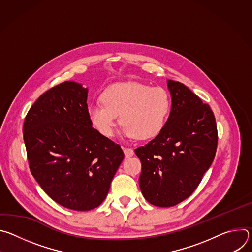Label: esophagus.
I'll return each mask as SVG.
<instances>
[{
  "instance_id": "obj_1",
  "label": "esophagus",
  "mask_w": 252,
  "mask_h": 252,
  "mask_svg": "<svg viewBox=\"0 0 252 252\" xmlns=\"http://www.w3.org/2000/svg\"><path fill=\"white\" fill-rule=\"evenodd\" d=\"M123 150H124V153H125V157H126V158L132 157V156H133V154H134L132 149H129V148H123Z\"/></svg>"
}]
</instances>
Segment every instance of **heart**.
I'll list each match as a JSON object with an SVG mask.
<instances>
[{
    "instance_id": "b5f03b06",
    "label": "heart",
    "mask_w": 252,
    "mask_h": 252,
    "mask_svg": "<svg viewBox=\"0 0 252 252\" xmlns=\"http://www.w3.org/2000/svg\"><path fill=\"white\" fill-rule=\"evenodd\" d=\"M100 97L102 103L90 104L88 114L94 126L107 137L114 134L121 115L124 136L153 138L162 130L170 109L165 90L137 82L112 85Z\"/></svg>"
}]
</instances>
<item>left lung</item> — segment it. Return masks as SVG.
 <instances>
[{"label": "left lung", "instance_id": "8db88e82", "mask_svg": "<svg viewBox=\"0 0 252 252\" xmlns=\"http://www.w3.org/2000/svg\"><path fill=\"white\" fill-rule=\"evenodd\" d=\"M167 88L171 109L162 130L134 150L141 162V193L159 207L173 206L191 195L218 147V127L210 106L182 83L167 80Z\"/></svg>", "mask_w": 252, "mask_h": 252}]
</instances>
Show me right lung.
Masks as SVG:
<instances>
[{
    "instance_id": "add662e5",
    "label": "right lung",
    "mask_w": 252,
    "mask_h": 252,
    "mask_svg": "<svg viewBox=\"0 0 252 252\" xmlns=\"http://www.w3.org/2000/svg\"><path fill=\"white\" fill-rule=\"evenodd\" d=\"M89 90L62 83L43 94L26 116L23 133L30 169L59 204L85 211L106 197L125 155L92 126Z\"/></svg>"
}]
</instances>
